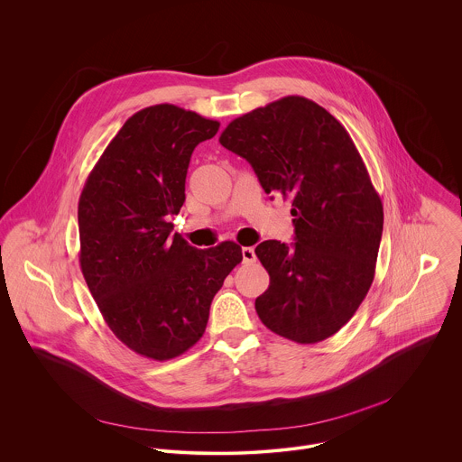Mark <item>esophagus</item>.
Here are the masks:
<instances>
[{
  "label": "esophagus",
  "mask_w": 462,
  "mask_h": 462,
  "mask_svg": "<svg viewBox=\"0 0 462 462\" xmlns=\"http://www.w3.org/2000/svg\"><path fill=\"white\" fill-rule=\"evenodd\" d=\"M242 258H244V263H254L256 262L254 247H242Z\"/></svg>",
  "instance_id": "1"
}]
</instances>
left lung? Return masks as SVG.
<instances>
[{
  "label": "left lung",
  "mask_w": 462,
  "mask_h": 462,
  "mask_svg": "<svg viewBox=\"0 0 462 462\" xmlns=\"http://www.w3.org/2000/svg\"><path fill=\"white\" fill-rule=\"evenodd\" d=\"M218 142L245 158L266 194L291 199L295 242L256 256L270 286L256 299L272 332L319 343L365 300L383 236V202L350 134L326 108L286 96L227 125Z\"/></svg>",
  "instance_id": "obj_1"
}]
</instances>
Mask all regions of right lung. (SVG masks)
<instances>
[{
	"label": "right lung",
	"mask_w": 462,
	"mask_h": 462,
	"mask_svg": "<svg viewBox=\"0 0 462 462\" xmlns=\"http://www.w3.org/2000/svg\"><path fill=\"white\" fill-rule=\"evenodd\" d=\"M220 123L174 105L132 116L88 174L78 202L79 264L112 332L133 352L167 361L194 346L242 247L196 249L171 236L196 145Z\"/></svg>",
	"instance_id": "1"
}]
</instances>
